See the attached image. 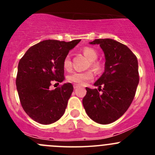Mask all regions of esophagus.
<instances>
[{
	"instance_id": "obj_1",
	"label": "esophagus",
	"mask_w": 155,
	"mask_h": 155,
	"mask_svg": "<svg viewBox=\"0 0 155 155\" xmlns=\"http://www.w3.org/2000/svg\"><path fill=\"white\" fill-rule=\"evenodd\" d=\"M79 87V85H76V84H74V85H73V87H74V89L77 88V87Z\"/></svg>"
}]
</instances>
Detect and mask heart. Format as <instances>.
<instances>
[{"instance_id": "obj_1", "label": "heart", "mask_w": 155, "mask_h": 155, "mask_svg": "<svg viewBox=\"0 0 155 155\" xmlns=\"http://www.w3.org/2000/svg\"><path fill=\"white\" fill-rule=\"evenodd\" d=\"M82 52L90 61V66L94 70L99 72L102 70L103 65L101 61H97V52L94 48L85 46L82 48ZM64 68L68 71H70L72 69V61L70 55H67L64 58L63 61ZM94 73L92 70H87L84 72H73L68 76L69 82H73L79 85H84L89 81L94 79Z\"/></svg>"}]
</instances>
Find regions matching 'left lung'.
I'll return each instance as SVG.
<instances>
[{
	"label": "left lung",
	"mask_w": 155,
	"mask_h": 155,
	"mask_svg": "<svg viewBox=\"0 0 155 155\" xmlns=\"http://www.w3.org/2000/svg\"><path fill=\"white\" fill-rule=\"evenodd\" d=\"M90 44H99L104 51L105 71L94 83L99 91L85 87L82 104L95 122L110 124L124 115L135 97L140 81L138 61L127 46L112 39H96Z\"/></svg>",
	"instance_id": "1"
}]
</instances>
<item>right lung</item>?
Segmentation results:
<instances>
[{"label":"right lung","instance_id":"add662e5","mask_svg":"<svg viewBox=\"0 0 155 155\" xmlns=\"http://www.w3.org/2000/svg\"><path fill=\"white\" fill-rule=\"evenodd\" d=\"M80 40H48L34 45L20 59L16 83L20 103L34 121L49 124L61 118L73 91L71 83L50 90L52 82L65 79L63 61Z\"/></svg>","mask_w":155,"mask_h":155}]
</instances>
